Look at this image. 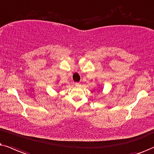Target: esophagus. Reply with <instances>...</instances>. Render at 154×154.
I'll list each match as a JSON object with an SVG mask.
<instances>
[{
	"label": "esophagus",
	"mask_w": 154,
	"mask_h": 154,
	"mask_svg": "<svg viewBox=\"0 0 154 154\" xmlns=\"http://www.w3.org/2000/svg\"><path fill=\"white\" fill-rule=\"evenodd\" d=\"M75 85L76 86H81V83H78V82H76V83H75Z\"/></svg>",
	"instance_id": "esophagus-1"
}]
</instances>
